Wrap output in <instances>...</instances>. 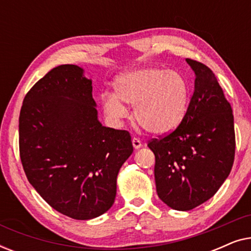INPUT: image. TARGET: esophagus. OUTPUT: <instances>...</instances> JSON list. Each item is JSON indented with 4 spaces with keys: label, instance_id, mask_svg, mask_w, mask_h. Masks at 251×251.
<instances>
[{
    "label": "esophagus",
    "instance_id": "obj_1",
    "mask_svg": "<svg viewBox=\"0 0 251 251\" xmlns=\"http://www.w3.org/2000/svg\"><path fill=\"white\" fill-rule=\"evenodd\" d=\"M132 145H133V149L138 150L143 146V143L140 142V139L136 138V137H133V138H132Z\"/></svg>",
    "mask_w": 251,
    "mask_h": 251
}]
</instances>
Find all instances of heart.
I'll use <instances>...</instances> for the list:
<instances>
[{"label": "heart", "instance_id": "1", "mask_svg": "<svg viewBox=\"0 0 251 251\" xmlns=\"http://www.w3.org/2000/svg\"><path fill=\"white\" fill-rule=\"evenodd\" d=\"M115 95H102V108L112 121L125 119L133 106L138 125L152 133L169 132L179 126L188 106L186 78L176 71L146 67L126 72L116 77Z\"/></svg>", "mask_w": 251, "mask_h": 251}]
</instances>
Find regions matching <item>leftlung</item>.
<instances>
[{
    "label": "left lung",
    "instance_id": "left-lung-1",
    "mask_svg": "<svg viewBox=\"0 0 251 251\" xmlns=\"http://www.w3.org/2000/svg\"><path fill=\"white\" fill-rule=\"evenodd\" d=\"M195 73L186 114L174 131L151 139L159 198L187 211L214 197L231 173L235 154L232 107L212 71L186 59Z\"/></svg>",
    "mask_w": 251,
    "mask_h": 251
}]
</instances>
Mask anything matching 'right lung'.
I'll use <instances>...</instances> for the list:
<instances>
[{"label": "right lung", "instance_id": "right-lung-1", "mask_svg": "<svg viewBox=\"0 0 251 251\" xmlns=\"http://www.w3.org/2000/svg\"><path fill=\"white\" fill-rule=\"evenodd\" d=\"M132 151L126 130L98 121L92 82L76 65L54 67L24 98V171L43 200L67 217L87 221L112 207L119 170Z\"/></svg>", "mask_w": 251, "mask_h": 251}]
</instances>
